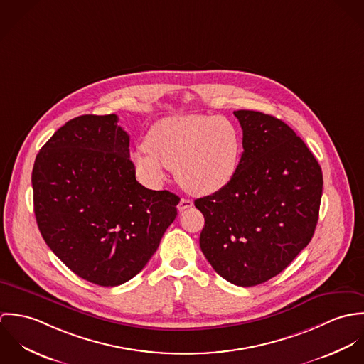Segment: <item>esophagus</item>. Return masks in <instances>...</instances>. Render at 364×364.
<instances>
[{
  "mask_svg": "<svg viewBox=\"0 0 364 364\" xmlns=\"http://www.w3.org/2000/svg\"><path fill=\"white\" fill-rule=\"evenodd\" d=\"M193 206V202L191 200V199H181V202H179V205H178V210L179 211H183V210H186V208H192Z\"/></svg>",
  "mask_w": 364,
  "mask_h": 364,
  "instance_id": "34e87169",
  "label": "esophagus"
}]
</instances>
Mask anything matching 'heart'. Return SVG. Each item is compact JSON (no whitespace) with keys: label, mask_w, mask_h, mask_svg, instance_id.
<instances>
[{"label":"heart","mask_w":364,"mask_h":364,"mask_svg":"<svg viewBox=\"0 0 364 364\" xmlns=\"http://www.w3.org/2000/svg\"><path fill=\"white\" fill-rule=\"evenodd\" d=\"M242 139L228 119L213 114L169 116L156 122L146 149L133 153L143 181L161 185L168 169H175L179 185L189 193L206 196L224 189L235 176Z\"/></svg>","instance_id":"obj_1"}]
</instances>
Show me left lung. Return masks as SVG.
<instances>
[{
	"label": "left lung",
	"mask_w": 364,
	"mask_h": 364,
	"mask_svg": "<svg viewBox=\"0 0 364 364\" xmlns=\"http://www.w3.org/2000/svg\"><path fill=\"white\" fill-rule=\"evenodd\" d=\"M234 114L242 127L238 171L195 206L205 215L199 241L208 263L230 283L251 287L309 245L323 181L318 161L284 122L255 110Z\"/></svg>",
	"instance_id": "1"
}]
</instances>
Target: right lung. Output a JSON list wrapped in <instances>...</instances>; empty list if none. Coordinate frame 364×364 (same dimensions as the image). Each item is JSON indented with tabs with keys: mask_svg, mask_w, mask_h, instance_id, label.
<instances>
[{
	"mask_svg": "<svg viewBox=\"0 0 364 364\" xmlns=\"http://www.w3.org/2000/svg\"><path fill=\"white\" fill-rule=\"evenodd\" d=\"M117 120H68L41 149L32 171L43 240L77 276L104 287L126 283L147 264L181 200L136 181L130 137Z\"/></svg>",
	"mask_w": 364,
	"mask_h": 364,
	"instance_id": "right-lung-1",
	"label": "right lung"
}]
</instances>
